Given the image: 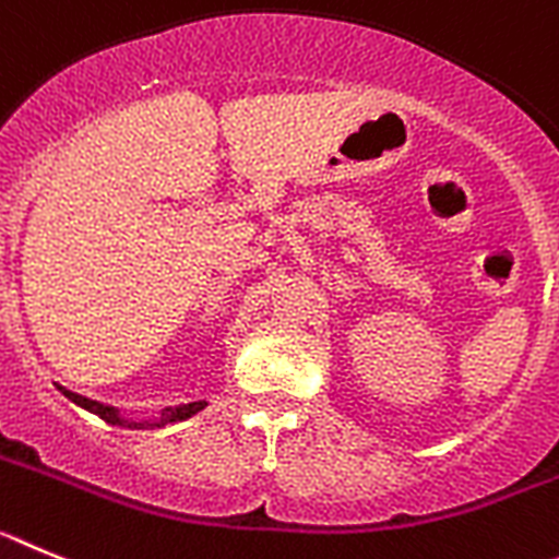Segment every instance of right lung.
Instances as JSON below:
<instances>
[{
  "label": "right lung",
  "instance_id": "obj_1",
  "mask_svg": "<svg viewBox=\"0 0 559 559\" xmlns=\"http://www.w3.org/2000/svg\"><path fill=\"white\" fill-rule=\"evenodd\" d=\"M58 386L63 395H67L72 404L83 406L85 412H92V415L103 417L105 424L110 426H122V429H160V426H169V424H178V420H186V417L198 415V412L205 409V401H192V404H178V406H167V409H160L158 417H144V420H133V417H124L117 406H108V404H99V401L85 399V395H78V392L67 390V386Z\"/></svg>",
  "mask_w": 559,
  "mask_h": 559
}]
</instances>
